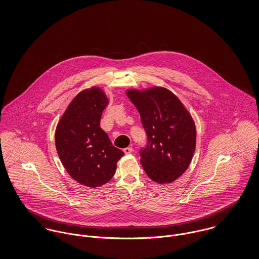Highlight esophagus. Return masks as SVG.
I'll list each match as a JSON object with an SVG mask.
<instances>
[{
  "mask_svg": "<svg viewBox=\"0 0 259 259\" xmlns=\"http://www.w3.org/2000/svg\"><path fill=\"white\" fill-rule=\"evenodd\" d=\"M124 153L125 154H131L133 152V148L132 147H127V148H124Z\"/></svg>",
  "mask_w": 259,
  "mask_h": 259,
  "instance_id": "obj_1",
  "label": "esophagus"
}]
</instances>
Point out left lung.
<instances>
[{"instance_id": "obj_1", "label": "left lung", "mask_w": 259, "mask_h": 259, "mask_svg": "<svg viewBox=\"0 0 259 259\" xmlns=\"http://www.w3.org/2000/svg\"><path fill=\"white\" fill-rule=\"evenodd\" d=\"M127 96L137 108L147 135V143L140 149L144 171L157 183L173 182L186 171L194 154L196 129L191 115L162 87L129 90Z\"/></svg>"}]
</instances>
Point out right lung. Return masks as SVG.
<instances>
[{
  "mask_svg": "<svg viewBox=\"0 0 259 259\" xmlns=\"http://www.w3.org/2000/svg\"><path fill=\"white\" fill-rule=\"evenodd\" d=\"M107 105L108 99L99 88L80 92L69 104L55 133L56 149L67 172L80 184L92 188L110 181L118 160L124 155L100 127Z\"/></svg>",
  "mask_w": 259,
  "mask_h": 259,
  "instance_id": "right-lung-1",
  "label": "right lung"
}]
</instances>
